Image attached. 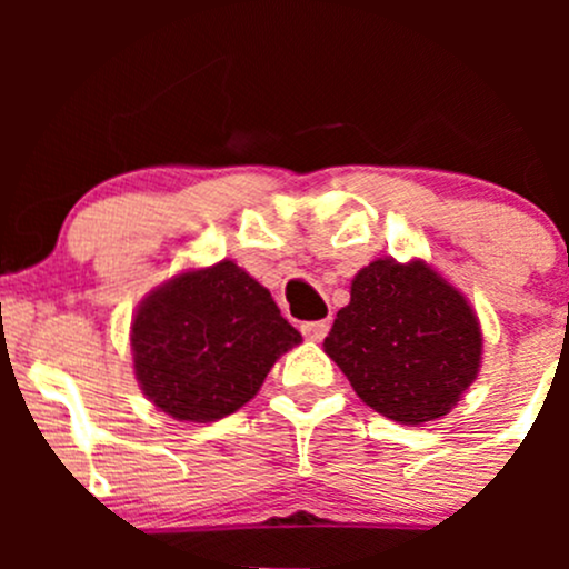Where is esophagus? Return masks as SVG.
Returning <instances> with one entry per match:
<instances>
[{
    "label": "esophagus",
    "instance_id": "obj_1",
    "mask_svg": "<svg viewBox=\"0 0 569 569\" xmlns=\"http://www.w3.org/2000/svg\"><path fill=\"white\" fill-rule=\"evenodd\" d=\"M329 326H331L329 318H323V321H307L302 323V335L307 339H312V342H321V339L329 335Z\"/></svg>",
    "mask_w": 569,
    "mask_h": 569
}]
</instances>
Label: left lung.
I'll use <instances>...</instances> for the list:
<instances>
[{"instance_id":"8db88e82","label":"left lung","mask_w":569,"mask_h":569,"mask_svg":"<svg viewBox=\"0 0 569 569\" xmlns=\"http://www.w3.org/2000/svg\"><path fill=\"white\" fill-rule=\"evenodd\" d=\"M323 350L363 403L422 426L449 415L481 367V326L455 286L426 262L377 259L350 286Z\"/></svg>"}]
</instances>
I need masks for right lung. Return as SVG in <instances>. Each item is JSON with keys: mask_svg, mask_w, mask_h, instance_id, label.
Here are the masks:
<instances>
[{"mask_svg": "<svg viewBox=\"0 0 569 569\" xmlns=\"http://www.w3.org/2000/svg\"><path fill=\"white\" fill-rule=\"evenodd\" d=\"M299 342L270 291L230 259L168 280L143 299L130 326L143 396L181 422L238 411Z\"/></svg>", "mask_w": 569, "mask_h": 569, "instance_id": "right-lung-1", "label": "right lung"}]
</instances>
